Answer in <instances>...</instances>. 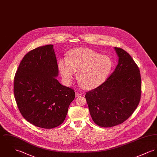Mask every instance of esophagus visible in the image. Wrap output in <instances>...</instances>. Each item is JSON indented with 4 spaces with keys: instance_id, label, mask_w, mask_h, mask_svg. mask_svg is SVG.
<instances>
[{
    "instance_id": "1",
    "label": "esophagus",
    "mask_w": 157,
    "mask_h": 157,
    "mask_svg": "<svg viewBox=\"0 0 157 157\" xmlns=\"http://www.w3.org/2000/svg\"><path fill=\"white\" fill-rule=\"evenodd\" d=\"M82 93L80 92H76L75 93V96L76 97H78V96H80L82 95Z\"/></svg>"
}]
</instances>
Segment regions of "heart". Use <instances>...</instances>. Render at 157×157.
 Masks as SVG:
<instances>
[{
  "instance_id": "b5f03b06",
  "label": "heart",
  "mask_w": 157,
  "mask_h": 157,
  "mask_svg": "<svg viewBox=\"0 0 157 157\" xmlns=\"http://www.w3.org/2000/svg\"><path fill=\"white\" fill-rule=\"evenodd\" d=\"M58 69L64 82L71 83L78 73V80L86 89H94L105 81L113 67L111 59L106 55L88 49H74L68 59H60Z\"/></svg>"
}]
</instances>
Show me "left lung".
Listing matches in <instances>:
<instances>
[{
  "label": "left lung",
  "mask_w": 157,
  "mask_h": 157,
  "mask_svg": "<svg viewBox=\"0 0 157 157\" xmlns=\"http://www.w3.org/2000/svg\"><path fill=\"white\" fill-rule=\"evenodd\" d=\"M114 49L118 56L114 71L104 83L85 95L93 121L102 127L125 121L135 111L141 97L139 67L124 50Z\"/></svg>",
  "instance_id": "left-lung-1"
}]
</instances>
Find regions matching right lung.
<instances>
[{
	"instance_id": "1",
	"label": "right lung",
	"mask_w": 157,
	"mask_h": 157,
	"mask_svg": "<svg viewBox=\"0 0 157 157\" xmlns=\"http://www.w3.org/2000/svg\"><path fill=\"white\" fill-rule=\"evenodd\" d=\"M58 75L52 44L29 52L20 63L14 77V96L21 115L32 124L49 129L65 120L75 92L59 83Z\"/></svg>"
}]
</instances>
